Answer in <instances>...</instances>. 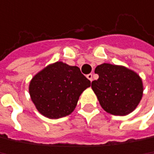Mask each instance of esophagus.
Here are the masks:
<instances>
[{
    "label": "esophagus",
    "instance_id": "esophagus-1",
    "mask_svg": "<svg viewBox=\"0 0 154 154\" xmlns=\"http://www.w3.org/2000/svg\"><path fill=\"white\" fill-rule=\"evenodd\" d=\"M92 76H93V74H92V73H90V74L87 75V78H88L91 82H92V81H93V77H92Z\"/></svg>",
    "mask_w": 154,
    "mask_h": 154
}]
</instances>
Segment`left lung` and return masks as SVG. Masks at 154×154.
I'll use <instances>...</instances> for the list:
<instances>
[{
    "mask_svg": "<svg viewBox=\"0 0 154 154\" xmlns=\"http://www.w3.org/2000/svg\"><path fill=\"white\" fill-rule=\"evenodd\" d=\"M95 73L99 79L91 82V89L106 112L126 116L136 109L143 94V81L137 72L104 63L96 67Z\"/></svg>",
    "mask_w": 154,
    "mask_h": 154,
    "instance_id": "obj_1",
    "label": "left lung"
}]
</instances>
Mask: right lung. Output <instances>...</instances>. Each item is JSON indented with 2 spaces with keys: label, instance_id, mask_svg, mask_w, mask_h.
<instances>
[{
  "label": "right lung",
  "instance_id": "add662e5",
  "mask_svg": "<svg viewBox=\"0 0 154 154\" xmlns=\"http://www.w3.org/2000/svg\"><path fill=\"white\" fill-rule=\"evenodd\" d=\"M91 82L77 66L61 61L50 63L31 79L30 99L39 113L50 119L72 114Z\"/></svg>",
  "mask_w": 154,
  "mask_h": 154
}]
</instances>
